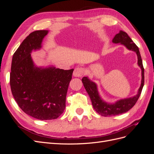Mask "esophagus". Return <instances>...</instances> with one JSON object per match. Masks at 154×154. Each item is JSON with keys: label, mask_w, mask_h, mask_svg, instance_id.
Returning a JSON list of instances; mask_svg holds the SVG:
<instances>
[{"label": "esophagus", "mask_w": 154, "mask_h": 154, "mask_svg": "<svg viewBox=\"0 0 154 154\" xmlns=\"http://www.w3.org/2000/svg\"><path fill=\"white\" fill-rule=\"evenodd\" d=\"M83 72H84V70H83V68L76 67L74 70L73 76L74 77H80L83 76Z\"/></svg>", "instance_id": "1"}]
</instances>
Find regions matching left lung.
Instances as JSON below:
<instances>
[{
    "label": "left lung",
    "mask_w": 154,
    "mask_h": 154,
    "mask_svg": "<svg viewBox=\"0 0 154 154\" xmlns=\"http://www.w3.org/2000/svg\"><path fill=\"white\" fill-rule=\"evenodd\" d=\"M112 42L114 44H122L127 49L132 51L136 53L137 57V65L141 69V82L136 95L128 97V98L117 100L114 103H109L103 100L101 97L96 83L91 80L87 76L83 77L82 80L83 86L90 97L93 108L99 114L102 116H105V117L122 114L127 112L130 109H132L140 96L144 82V68L139 48L128 36L127 32L122 30L119 31V33L116 34L114 37Z\"/></svg>",
    "instance_id": "obj_1"
}]
</instances>
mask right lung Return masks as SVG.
Segmentation results:
<instances>
[{"instance_id": "obj_1", "label": "right lung", "mask_w": 154, "mask_h": 154, "mask_svg": "<svg viewBox=\"0 0 154 154\" xmlns=\"http://www.w3.org/2000/svg\"><path fill=\"white\" fill-rule=\"evenodd\" d=\"M48 32L35 31L26 37L13 56L10 73L14 99L26 114L39 120L57 119L63 113L74 71L35 63L31 54L42 48Z\"/></svg>"}]
</instances>
